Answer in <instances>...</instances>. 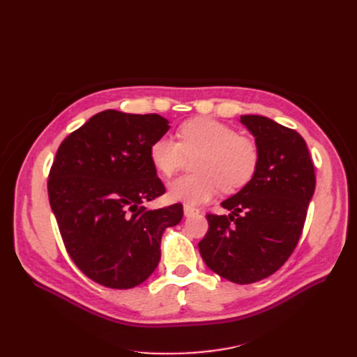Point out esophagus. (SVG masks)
Instances as JSON below:
<instances>
[{
  "mask_svg": "<svg viewBox=\"0 0 357 357\" xmlns=\"http://www.w3.org/2000/svg\"><path fill=\"white\" fill-rule=\"evenodd\" d=\"M198 213H199V210L197 207H192V205H189V204L185 205V215H186V218H189V215H193V214H198Z\"/></svg>",
  "mask_w": 357,
  "mask_h": 357,
  "instance_id": "34e87169",
  "label": "esophagus"
}]
</instances>
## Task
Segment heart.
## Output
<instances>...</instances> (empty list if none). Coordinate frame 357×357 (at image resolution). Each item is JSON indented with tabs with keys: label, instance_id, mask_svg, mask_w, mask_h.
Returning a JSON list of instances; mask_svg holds the SVG:
<instances>
[{
	"label": "heart",
	"instance_id": "obj_1",
	"mask_svg": "<svg viewBox=\"0 0 357 357\" xmlns=\"http://www.w3.org/2000/svg\"><path fill=\"white\" fill-rule=\"evenodd\" d=\"M178 142L167 135L149 147V158L160 176L171 177L195 158V174L183 176L169 185L172 201L201 204L220 189L235 193L250 183L261 162V150L252 137L210 117H197L177 129Z\"/></svg>",
	"mask_w": 357,
	"mask_h": 357
}]
</instances>
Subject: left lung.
<instances>
[{
  "label": "left lung",
  "instance_id": "8db88e82",
  "mask_svg": "<svg viewBox=\"0 0 357 357\" xmlns=\"http://www.w3.org/2000/svg\"><path fill=\"white\" fill-rule=\"evenodd\" d=\"M255 135L261 162L253 180L222 202L229 215L207 214L199 241L207 266L236 284L278 271L294 253L314 193L316 174L305 139L264 116H241Z\"/></svg>",
  "mask_w": 357,
  "mask_h": 357
}]
</instances>
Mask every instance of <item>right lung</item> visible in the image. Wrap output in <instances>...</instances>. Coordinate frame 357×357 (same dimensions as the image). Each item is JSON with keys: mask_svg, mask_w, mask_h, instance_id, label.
I'll list each match as a JSON object with an SVG mask.
<instances>
[{"mask_svg": "<svg viewBox=\"0 0 357 357\" xmlns=\"http://www.w3.org/2000/svg\"><path fill=\"white\" fill-rule=\"evenodd\" d=\"M159 114L105 110L61 143L47 193L67 253L95 283L131 289L152 275L162 234L183 218V205L149 210L165 193L149 147L168 131Z\"/></svg>", "mask_w": 357, "mask_h": 357, "instance_id": "right-lung-1", "label": "right lung"}]
</instances>
